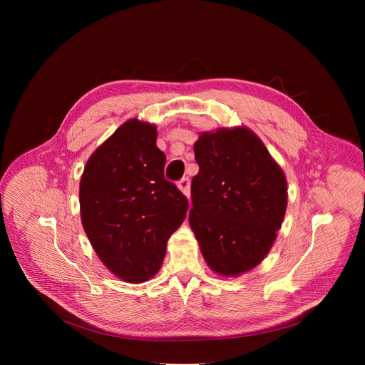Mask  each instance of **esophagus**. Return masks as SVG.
<instances>
[{
    "instance_id": "obj_1",
    "label": "esophagus",
    "mask_w": 365,
    "mask_h": 365,
    "mask_svg": "<svg viewBox=\"0 0 365 365\" xmlns=\"http://www.w3.org/2000/svg\"><path fill=\"white\" fill-rule=\"evenodd\" d=\"M178 187L180 189V192H182L185 196L189 197V195H190V180H189V178L180 179L179 183H178Z\"/></svg>"
}]
</instances>
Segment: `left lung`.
<instances>
[{
  "instance_id": "left-lung-1",
  "label": "left lung",
  "mask_w": 365,
  "mask_h": 365,
  "mask_svg": "<svg viewBox=\"0 0 365 365\" xmlns=\"http://www.w3.org/2000/svg\"><path fill=\"white\" fill-rule=\"evenodd\" d=\"M189 224L206 264L238 276L263 262L282 227L287 182L269 150L245 127L202 133L193 145Z\"/></svg>"
}]
</instances>
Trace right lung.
<instances>
[{"mask_svg": "<svg viewBox=\"0 0 365 365\" xmlns=\"http://www.w3.org/2000/svg\"><path fill=\"white\" fill-rule=\"evenodd\" d=\"M155 125L124 123L86 162L79 186L83 230L101 258L128 283L162 267L170 235L182 225L187 199L165 179L166 155Z\"/></svg>", "mask_w": 365, "mask_h": 365, "instance_id": "obj_1", "label": "right lung"}]
</instances>
